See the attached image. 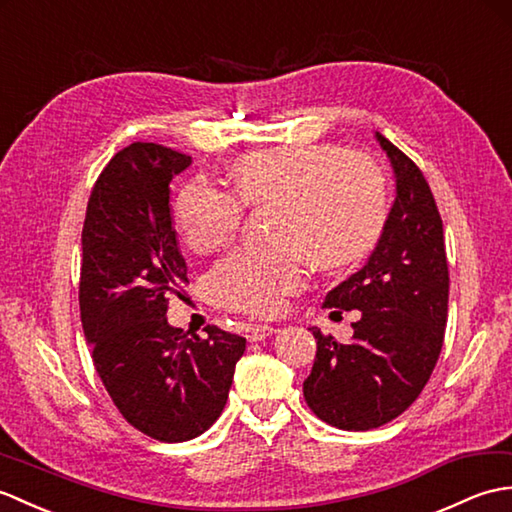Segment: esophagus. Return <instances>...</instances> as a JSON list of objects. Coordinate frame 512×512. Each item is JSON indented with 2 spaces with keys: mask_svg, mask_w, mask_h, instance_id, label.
<instances>
[{
  "mask_svg": "<svg viewBox=\"0 0 512 512\" xmlns=\"http://www.w3.org/2000/svg\"><path fill=\"white\" fill-rule=\"evenodd\" d=\"M278 331L276 326H269V324H258V326H252L247 331V339L249 342H260V339H265L269 335H274Z\"/></svg>",
  "mask_w": 512,
  "mask_h": 512,
  "instance_id": "obj_1",
  "label": "esophagus"
}]
</instances>
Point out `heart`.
<instances>
[{
    "label": "heart",
    "instance_id": "heart-1",
    "mask_svg": "<svg viewBox=\"0 0 512 512\" xmlns=\"http://www.w3.org/2000/svg\"><path fill=\"white\" fill-rule=\"evenodd\" d=\"M234 192L195 179L179 192L175 217L186 245L208 254L232 241L245 206L278 201L271 247H247L214 267L210 289L225 309L274 315L317 269L355 263L377 241L388 212L385 177L368 155L337 146H276L238 157Z\"/></svg>",
    "mask_w": 512,
    "mask_h": 512
}]
</instances>
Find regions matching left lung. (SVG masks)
<instances>
[{
  "label": "left lung",
  "instance_id": "obj_1",
  "mask_svg": "<svg viewBox=\"0 0 512 512\" xmlns=\"http://www.w3.org/2000/svg\"><path fill=\"white\" fill-rule=\"evenodd\" d=\"M396 177V197L368 263L328 291L324 309H357L352 339L339 344L320 328L304 399L337 429L390 423L423 392L445 342L449 267L442 219L420 168L377 133Z\"/></svg>",
  "mask_w": 512,
  "mask_h": 512
}]
</instances>
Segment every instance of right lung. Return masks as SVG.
Here are the masks:
<instances>
[{
  "mask_svg": "<svg viewBox=\"0 0 512 512\" xmlns=\"http://www.w3.org/2000/svg\"><path fill=\"white\" fill-rule=\"evenodd\" d=\"M190 157L133 142L96 179L83 225L78 304L113 405L162 442L201 436L223 412L245 337L208 326L188 337L166 320L168 293L188 282L170 217V188Z\"/></svg>",
  "mask_w": 512,
  "mask_h": 512,
  "instance_id": "obj_1",
  "label": "right lung"
}]
</instances>
